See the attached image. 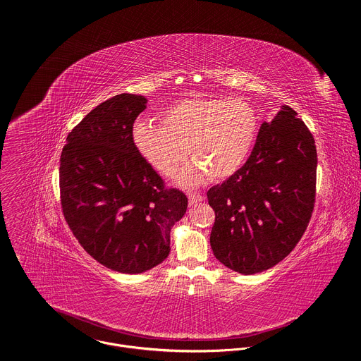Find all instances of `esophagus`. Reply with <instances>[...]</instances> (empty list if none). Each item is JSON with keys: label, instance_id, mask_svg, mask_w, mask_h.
<instances>
[{"label": "esophagus", "instance_id": "esophagus-1", "mask_svg": "<svg viewBox=\"0 0 361 361\" xmlns=\"http://www.w3.org/2000/svg\"><path fill=\"white\" fill-rule=\"evenodd\" d=\"M202 200H204V197H202V195L188 192V204H190V207H194V205H197V204H198V202H201Z\"/></svg>", "mask_w": 361, "mask_h": 361}]
</instances>
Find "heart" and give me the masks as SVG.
<instances>
[{"instance_id": "1", "label": "heart", "mask_w": 361, "mask_h": 361, "mask_svg": "<svg viewBox=\"0 0 361 361\" xmlns=\"http://www.w3.org/2000/svg\"><path fill=\"white\" fill-rule=\"evenodd\" d=\"M161 126L137 123L133 142L140 156L159 173L169 176L187 159L195 164L177 176L183 185L233 176L252 147L259 120L255 110L238 98H184L160 114Z\"/></svg>"}]
</instances>
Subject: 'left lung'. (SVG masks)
Masks as SVG:
<instances>
[{"mask_svg":"<svg viewBox=\"0 0 361 361\" xmlns=\"http://www.w3.org/2000/svg\"><path fill=\"white\" fill-rule=\"evenodd\" d=\"M316 171L313 134L283 106L262 124L245 164L207 192L216 212L210 235L216 259L244 276L280 263L310 221Z\"/></svg>","mask_w":361,"mask_h":361,"instance_id":"left-lung-1","label":"left lung"}]
</instances>
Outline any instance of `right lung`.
<instances>
[{
	"instance_id": "1",
	"label": "right lung",
	"mask_w": 361,
	"mask_h": 361,
	"mask_svg": "<svg viewBox=\"0 0 361 361\" xmlns=\"http://www.w3.org/2000/svg\"><path fill=\"white\" fill-rule=\"evenodd\" d=\"M147 98L120 94L101 102L68 134L60 160L64 217L84 250L104 267L140 274L170 254V233L188 200L164 188L137 151L133 124Z\"/></svg>"
}]
</instances>
